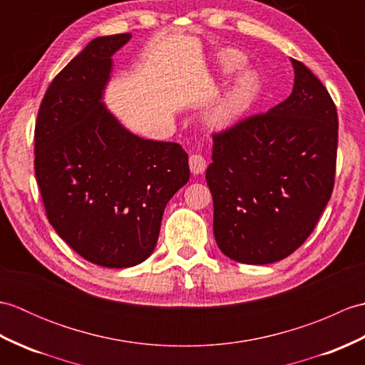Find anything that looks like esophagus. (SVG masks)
I'll list each match as a JSON object with an SVG mask.
<instances>
[{
  "label": "esophagus",
  "instance_id": "obj_1",
  "mask_svg": "<svg viewBox=\"0 0 365 365\" xmlns=\"http://www.w3.org/2000/svg\"><path fill=\"white\" fill-rule=\"evenodd\" d=\"M205 168H207V161H205V158L202 157V155L192 153L191 157H190V169H191V173L195 174V175L202 174L204 170H205Z\"/></svg>",
  "mask_w": 365,
  "mask_h": 365
}]
</instances>
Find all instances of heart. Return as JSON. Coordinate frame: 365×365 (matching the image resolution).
I'll list each match as a JSON object with an SVG mask.
<instances>
[{"instance_id": "heart-1", "label": "heart", "mask_w": 365, "mask_h": 365, "mask_svg": "<svg viewBox=\"0 0 365 365\" xmlns=\"http://www.w3.org/2000/svg\"><path fill=\"white\" fill-rule=\"evenodd\" d=\"M221 66L226 72H232L242 66L243 59L240 54L234 51H226L221 54ZM259 89V80L252 72H246L240 75V78L235 81L234 86L230 88L227 96L224 97L220 106L216 108L212 114V120L215 125L218 127H226L232 120H235L240 114H242L252 98L257 94Z\"/></svg>"}]
</instances>
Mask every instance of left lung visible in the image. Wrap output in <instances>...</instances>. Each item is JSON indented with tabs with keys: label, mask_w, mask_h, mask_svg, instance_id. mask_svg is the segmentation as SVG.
<instances>
[{
	"label": "left lung",
	"mask_w": 365,
	"mask_h": 365,
	"mask_svg": "<svg viewBox=\"0 0 365 365\" xmlns=\"http://www.w3.org/2000/svg\"><path fill=\"white\" fill-rule=\"evenodd\" d=\"M292 64L289 98L213 133L205 180L213 196L215 240L227 257L251 265L297 251L334 188L337 108L301 61Z\"/></svg>",
	"instance_id": "obj_1"
}]
</instances>
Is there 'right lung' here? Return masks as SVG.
<instances>
[{"label": "right lung", "mask_w": 365, "mask_h": 365, "mask_svg": "<svg viewBox=\"0 0 365 365\" xmlns=\"http://www.w3.org/2000/svg\"><path fill=\"white\" fill-rule=\"evenodd\" d=\"M130 37L89 42L53 78L34 130L46 218L75 252L106 268L149 257L168 200L190 178L180 144L131 135L100 102L111 56Z\"/></svg>", "instance_id": "obj_1"}]
</instances>
